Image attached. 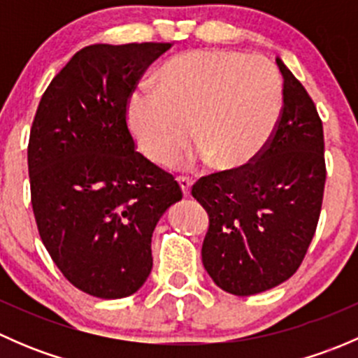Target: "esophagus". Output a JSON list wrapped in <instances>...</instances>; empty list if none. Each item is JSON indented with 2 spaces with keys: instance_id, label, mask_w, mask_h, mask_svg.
Masks as SVG:
<instances>
[{
  "instance_id": "esophagus-1",
  "label": "esophagus",
  "mask_w": 358,
  "mask_h": 358,
  "mask_svg": "<svg viewBox=\"0 0 358 358\" xmlns=\"http://www.w3.org/2000/svg\"><path fill=\"white\" fill-rule=\"evenodd\" d=\"M178 182H180V187H182V190H183V196H189L190 189H192L194 178L182 175V176H178Z\"/></svg>"
}]
</instances>
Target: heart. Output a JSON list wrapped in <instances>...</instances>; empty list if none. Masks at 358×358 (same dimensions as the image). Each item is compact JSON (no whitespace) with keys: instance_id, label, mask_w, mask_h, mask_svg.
<instances>
[{"instance_id":"1","label":"heart","mask_w":358,"mask_h":358,"mask_svg":"<svg viewBox=\"0 0 358 358\" xmlns=\"http://www.w3.org/2000/svg\"><path fill=\"white\" fill-rule=\"evenodd\" d=\"M159 85H140L128 100L133 136L159 164L178 156L194 133L199 147L183 161L244 168L268 145L282 112L279 72L259 55L194 50L169 60Z\"/></svg>"}]
</instances>
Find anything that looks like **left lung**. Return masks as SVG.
I'll list each match as a JSON object with an SVG mask.
<instances>
[{
	"label": "left lung",
	"mask_w": 358,
	"mask_h": 358,
	"mask_svg": "<svg viewBox=\"0 0 358 358\" xmlns=\"http://www.w3.org/2000/svg\"><path fill=\"white\" fill-rule=\"evenodd\" d=\"M282 112L263 152L192 187L209 215L202 263L223 291L258 294L294 275L315 236L326 185L324 129L315 103L277 59Z\"/></svg>",
	"instance_id": "1"
}]
</instances>
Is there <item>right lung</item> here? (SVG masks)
Here are the masks:
<instances>
[{
  "mask_svg": "<svg viewBox=\"0 0 358 358\" xmlns=\"http://www.w3.org/2000/svg\"><path fill=\"white\" fill-rule=\"evenodd\" d=\"M171 43L92 45L52 79L27 145L39 237L74 287L126 298L152 270V232L182 199L171 173L136 152L128 100Z\"/></svg>",
  "mask_w": 358,
  "mask_h": 358,
  "instance_id": "1",
  "label": "right lung"
}]
</instances>
